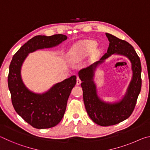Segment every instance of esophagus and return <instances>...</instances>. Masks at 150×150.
Returning a JSON list of instances; mask_svg holds the SVG:
<instances>
[{"mask_svg": "<svg viewBox=\"0 0 150 150\" xmlns=\"http://www.w3.org/2000/svg\"><path fill=\"white\" fill-rule=\"evenodd\" d=\"M81 79H79V77H77V85H79L81 84Z\"/></svg>", "mask_w": 150, "mask_h": 150, "instance_id": "34e87169", "label": "esophagus"}]
</instances>
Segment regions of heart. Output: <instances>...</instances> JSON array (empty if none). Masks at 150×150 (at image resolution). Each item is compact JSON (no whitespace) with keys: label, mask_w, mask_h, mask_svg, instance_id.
<instances>
[{"label":"heart","mask_w":150,"mask_h":150,"mask_svg":"<svg viewBox=\"0 0 150 150\" xmlns=\"http://www.w3.org/2000/svg\"><path fill=\"white\" fill-rule=\"evenodd\" d=\"M95 47L96 43L91 40H84L78 42L73 45L68 51L67 59L71 62H79L93 52Z\"/></svg>","instance_id":"1"}]
</instances>
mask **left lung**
Here are the masks:
<instances>
[{
	"label": "left lung",
	"mask_w": 150,
	"mask_h": 150,
	"mask_svg": "<svg viewBox=\"0 0 150 150\" xmlns=\"http://www.w3.org/2000/svg\"><path fill=\"white\" fill-rule=\"evenodd\" d=\"M106 35L109 41L107 52L99 61L79 72L87 112L94 122L102 126L115 125L130 117L142 87L141 63L135 50L128 42L115 35L108 33ZM112 54L121 55L130 61L133 76L123 97L115 102H108L98 96L94 77L96 69Z\"/></svg>",
	"instance_id": "8db88e82"
}]
</instances>
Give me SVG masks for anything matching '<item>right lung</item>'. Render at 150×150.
<instances>
[{"label": "right lung", "instance_id": "add662e5", "mask_svg": "<svg viewBox=\"0 0 150 150\" xmlns=\"http://www.w3.org/2000/svg\"><path fill=\"white\" fill-rule=\"evenodd\" d=\"M67 39V37L63 34L35 35L18 50L11 62L8 85L12 105L18 115L34 128H50L60 122L77 77L73 75L57 83L44 93H34L23 82L21 75L22 65L30 53L57 46Z\"/></svg>", "mask_w": 150, "mask_h": 150}]
</instances>
